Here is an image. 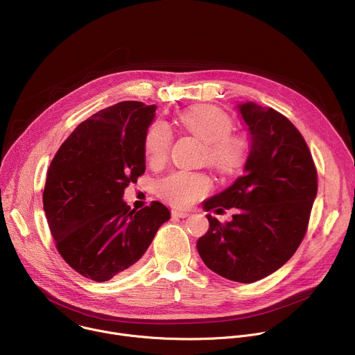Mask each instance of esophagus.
Instances as JSON below:
<instances>
[{
  "instance_id": "esophagus-1",
  "label": "esophagus",
  "mask_w": 355,
  "mask_h": 355,
  "mask_svg": "<svg viewBox=\"0 0 355 355\" xmlns=\"http://www.w3.org/2000/svg\"><path fill=\"white\" fill-rule=\"evenodd\" d=\"M171 214H173L174 218H187V216H189V212H187V211H177V209H174Z\"/></svg>"
}]
</instances>
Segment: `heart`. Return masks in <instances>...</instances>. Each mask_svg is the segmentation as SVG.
<instances>
[{
	"label": "heart",
	"instance_id": "b5f03b06",
	"mask_svg": "<svg viewBox=\"0 0 355 355\" xmlns=\"http://www.w3.org/2000/svg\"><path fill=\"white\" fill-rule=\"evenodd\" d=\"M182 128L207 146V162L225 175L239 174L250 157V141L244 135L232 133L233 121L222 110L212 105H198L180 115ZM173 135L167 125L159 122L147 130L144 151L148 163L162 167L171 147ZM212 184L205 174L177 171L159 184V193L177 208L188 207L209 192Z\"/></svg>",
	"mask_w": 355,
	"mask_h": 355
}]
</instances>
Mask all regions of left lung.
<instances>
[{
	"label": "left lung",
	"mask_w": 355,
	"mask_h": 355,
	"mask_svg": "<svg viewBox=\"0 0 355 355\" xmlns=\"http://www.w3.org/2000/svg\"><path fill=\"white\" fill-rule=\"evenodd\" d=\"M250 133L244 174L204 200V209L236 208L226 223L207 215L198 239L202 261L230 281L251 284L281 268L306 233L318 173L309 147L289 119L252 101L237 105Z\"/></svg>",
	"instance_id": "1"
}]
</instances>
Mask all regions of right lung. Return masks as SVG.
Returning <instances> with one entry per match:
<instances>
[{
	"label": "right lung",
	"mask_w": 355,
	"mask_h": 355,
	"mask_svg": "<svg viewBox=\"0 0 355 355\" xmlns=\"http://www.w3.org/2000/svg\"><path fill=\"white\" fill-rule=\"evenodd\" d=\"M156 105L123 101L81 122L50 163L43 209L63 260L96 282L128 272L170 219L160 202L122 199L146 170L144 139Z\"/></svg>",
	"instance_id": "obj_1"
}]
</instances>
